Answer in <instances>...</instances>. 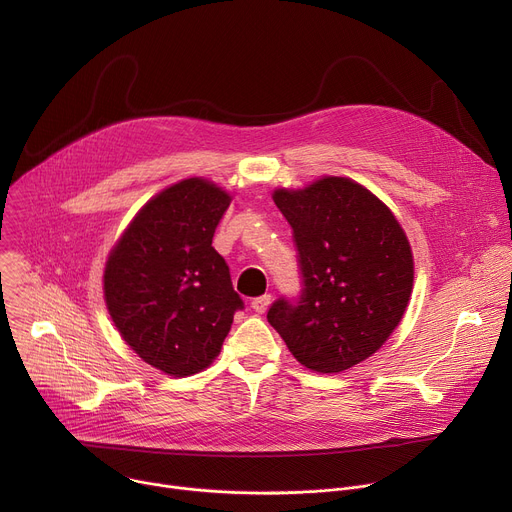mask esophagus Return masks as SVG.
I'll return each mask as SVG.
<instances>
[{"label": "esophagus", "instance_id": "34e87169", "mask_svg": "<svg viewBox=\"0 0 512 512\" xmlns=\"http://www.w3.org/2000/svg\"><path fill=\"white\" fill-rule=\"evenodd\" d=\"M269 304H271V296H261V298H255V300L251 302V308H253L257 314H263V312L269 308Z\"/></svg>", "mask_w": 512, "mask_h": 512}]
</instances>
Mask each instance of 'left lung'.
I'll return each mask as SVG.
<instances>
[{"label": "left lung", "instance_id": "obj_1", "mask_svg": "<svg viewBox=\"0 0 512 512\" xmlns=\"http://www.w3.org/2000/svg\"><path fill=\"white\" fill-rule=\"evenodd\" d=\"M294 229L304 289L277 300L267 322L316 373H342L373 356L399 326L413 289V253L391 208L362 184L324 176L277 188Z\"/></svg>", "mask_w": 512, "mask_h": 512}]
</instances>
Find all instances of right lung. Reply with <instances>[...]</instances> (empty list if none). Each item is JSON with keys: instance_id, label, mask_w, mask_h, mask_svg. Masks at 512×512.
<instances>
[{"instance_id": "right-lung-1", "label": "right lung", "mask_w": 512, "mask_h": 512, "mask_svg": "<svg viewBox=\"0 0 512 512\" xmlns=\"http://www.w3.org/2000/svg\"><path fill=\"white\" fill-rule=\"evenodd\" d=\"M231 200L204 178L172 184L141 206L107 257L103 294L115 328L170 377L204 371L243 310L212 247Z\"/></svg>"}]
</instances>
